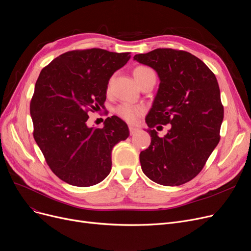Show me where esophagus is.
Returning <instances> with one entry per match:
<instances>
[{"label":"esophagus","instance_id":"obj_1","mask_svg":"<svg viewBox=\"0 0 251 251\" xmlns=\"http://www.w3.org/2000/svg\"><path fill=\"white\" fill-rule=\"evenodd\" d=\"M129 131H130V134L133 135L135 132H137L138 128H136V127H134V126H129Z\"/></svg>","mask_w":251,"mask_h":251}]
</instances>
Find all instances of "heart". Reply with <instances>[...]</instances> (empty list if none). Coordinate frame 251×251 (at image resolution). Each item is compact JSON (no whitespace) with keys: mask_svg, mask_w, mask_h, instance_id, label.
<instances>
[{"mask_svg":"<svg viewBox=\"0 0 251 251\" xmlns=\"http://www.w3.org/2000/svg\"><path fill=\"white\" fill-rule=\"evenodd\" d=\"M150 74H154V73L151 68L146 67V66H138V67H136L133 70V76L135 78V81L138 84ZM115 112L119 117L122 118L123 120L129 123H133L143 113V109L141 107H138V105H134L131 103H121L116 108Z\"/></svg>","mask_w":251,"mask_h":251,"instance_id":"heart-1","label":"heart"}]
</instances>
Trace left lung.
Listing matches in <instances>:
<instances>
[{
    "label": "left lung",
    "mask_w": 251,
    "mask_h": 251,
    "mask_svg": "<svg viewBox=\"0 0 251 251\" xmlns=\"http://www.w3.org/2000/svg\"><path fill=\"white\" fill-rule=\"evenodd\" d=\"M134 60L150 66L160 78L146 118L151 142L139 154L142 172L161 185H182L199 175L220 141L224 107L217 78L185 50L156 49ZM159 124H171L164 138L154 129Z\"/></svg>",
    "instance_id": "8db88e82"
}]
</instances>
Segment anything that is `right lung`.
<instances>
[{"instance_id":"add662e5","label":"right lung","mask_w":251,"mask_h":251,"mask_svg":"<svg viewBox=\"0 0 251 251\" xmlns=\"http://www.w3.org/2000/svg\"><path fill=\"white\" fill-rule=\"evenodd\" d=\"M130 52L101 49L70 50L39 74L30 101L33 137L47 164L64 182L96 185L112 168L115 144L129 136L127 124L108 117L103 128L88 127V111L103 108L112 75L129 61Z\"/></svg>"}]
</instances>
